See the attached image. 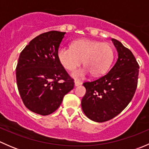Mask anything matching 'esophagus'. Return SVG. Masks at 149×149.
Instances as JSON below:
<instances>
[{
  "label": "esophagus",
  "mask_w": 149,
  "mask_h": 149,
  "mask_svg": "<svg viewBox=\"0 0 149 149\" xmlns=\"http://www.w3.org/2000/svg\"><path fill=\"white\" fill-rule=\"evenodd\" d=\"M81 82L79 81H75V86H78L81 85Z\"/></svg>",
  "instance_id": "1"
}]
</instances>
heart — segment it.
Returning a JSON list of instances; mask_svg holds the SVG:
<instances>
[{"label": "heart", "mask_w": 149, "mask_h": 149, "mask_svg": "<svg viewBox=\"0 0 149 149\" xmlns=\"http://www.w3.org/2000/svg\"><path fill=\"white\" fill-rule=\"evenodd\" d=\"M58 58L68 70H74L83 61L84 68L73 73L76 79L83 78L88 73L94 76H100L107 72L114 59L112 47L107 43L88 39L73 41L70 48L60 47L57 52Z\"/></svg>", "instance_id": "1"}]
</instances>
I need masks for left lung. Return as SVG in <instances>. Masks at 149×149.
<instances>
[{
    "label": "left lung",
    "instance_id": "8db88e82",
    "mask_svg": "<svg viewBox=\"0 0 149 149\" xmlns=\"http://www.w3.org/2000/svg\"><path fill=\"white\" fill-rule=\"evenodd\" d=\"M118 52L115 65L104 76L83 84L86 94L81 100L84 114L97 123L109 120L127 106L136 92L139 65L131 51L112 39Z\"/></svg>",
    "mask_w": 149,
    "mask_h": 149
}]
</instances>
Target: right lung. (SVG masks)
I'll use <instances>...</instances> for the list:
<instances>
[{"mask_svg": "<svg viewBox=\"0 0 149 149\" xmlns=\"http://www.w3.org/2000/svg\"><path fill=\"white\" fill-rule=\"evenodd\" d=\"M65 34L50 31L40 34L19 55L16 69L18 90L25 106L34 113L54 112L74 87L73 79L57 55Z\"/></svg>", "mask_w": 149, "mask_h": 149, "instance_id": "1", "label": "right lung"}]
</instances>
